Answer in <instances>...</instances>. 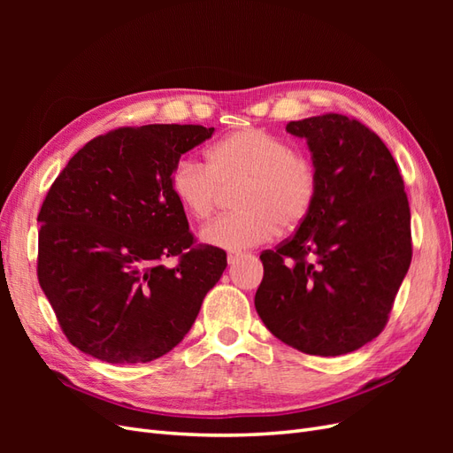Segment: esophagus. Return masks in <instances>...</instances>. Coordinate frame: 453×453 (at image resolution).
I'll return each mask as SVG.
<instances>
[{
	"label": "esophagus",
	"mask_w": 453,
	"mask_h": 453,
	"mask_svg": "<svg viewBox=\"0 0 453 453\" xmlns=\"http://www.w3.org/2000/svg\"><path fill=\"white\" fill-rule=\"evenodd\" d=\"M242 257H243L242 253H228V257H226V263H228L230 266H232V265H236Z\"/></svg>",
	"instance_id": "1"
}]
</instances>
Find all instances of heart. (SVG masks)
<instances>
[{
  "label": "heart",
  "instance_id": "b5f03b06",
  "mask_svg": "<svg viewBox=\"0 0 453 453\" xmlns=\"http://www.w3.org/2000/svg\"><path fill=\"white\" fill-rule=\"evenodd\" d=\"M205 164L181 158L170 173L177 205L195 221L210 219L221 188L240 187L236 213L202 230V242L225 251H242L270 242L281 228H295L308 217L318 195V175L310 158L293 153L280 135L243 128L215 142Z\"/></svg>",
  "mask_w": 453,
  "mask_h": 453
}]
</instances>
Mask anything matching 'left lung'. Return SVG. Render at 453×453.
I'll return each mask as SVG.
<instances>
[{"label":"left lung","mask_w":453,"mask_h":453,"mask_svg":"<svg viewBox=\"0 0 453 453\" xmlns=\"http://www.w3.org/2000/svg\"><path fill=\"white\" fill-rule=\"evenodd\" d=\"M285 130L306 140L318 195L295 236L260 255L255 308L283 344L334 357L388 323L412 260L408 198L389 149L359 120L328 113Z\"/></svg>","instance_id":"1"}]
</instances>
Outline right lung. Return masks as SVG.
<instances>
[{"mask_svg":"<svg viewBox=\"0 0 453 453\" xmlns=\"http://www.w3.org/2000/svg\"><path fill=\"white\" fill-rule=\"evenodd\" d=\"M198 125L119 128L94 138L37 215V278L75 348L105 363H149L190 331L226 253L193 248L170 190L175 162L211 138ZM180 256V265L161 260Z\"/></svg>","mask_w":453,"mask_h":453,"instance_id":"obj_1","label":"right lung"}]
</instances>
